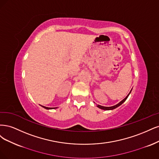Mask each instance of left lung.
<instances>
[{
  "label": "left lung",
  "instance_id": "8db88e82",
  "mask_svg": "<svg viewBox=\"0 0 159 159\" xmlns=\"http://www.w3.org/2000/svg\"><path fill=\"white\" fill-rule=\"evenodd\" d=\"M131 90L130 91V93H129V94H128L125 98L123 100H121L120 103H118L117 104H116V105H115V106H111V107H105V106H100V105H98L97 106V107H99V108H100V109H102V110H114V109H115V108H116L117 107H118V106H120V105H121L123 103H124V102L126 100V99L128 98V96H129V94L131 93Z\"/></svg>",
  "mask_w": 159,
  "mask_h": 159
}]
</instances>
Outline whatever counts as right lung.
<instances>
[{
	"mask_svg": "<svg viewBox=\"0 0 159 159\" xmlns=\"http://www.w3.org/2000/svg\"><path fill=\"white\" fill-rule=\"evenodd\" d=\"M42 107H43L44 108L48 109V110H49V109H55V108H57V107H45V106H42Z\"/></svg>",
	"mask_w": 159,
	"mask_h": 159,
	"instance_id": "obj_1",
	"label": "right lung"
}]
</instances>
